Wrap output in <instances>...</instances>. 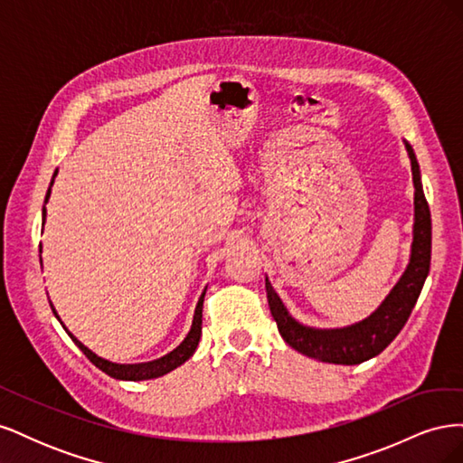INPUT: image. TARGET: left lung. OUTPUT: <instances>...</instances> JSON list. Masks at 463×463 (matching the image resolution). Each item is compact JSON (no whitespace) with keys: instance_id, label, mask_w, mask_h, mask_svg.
I'll return each instance as SVG.
<instances>
[{"instance_id":"obj_1","label":"left lung","mask_w":463,"mask_h":463,"mask_svg":"<svg viewBox=\"0 0 463 463\" xmlns=\"http://www.w3.org/2000/svg\"><path fill=\"white\" fill-rule=\"evenodd\" d=\"M405 148H408L411 160L415 185L411 257L398 284L392 288L383 305L371 317L345 328L320 330L305 326L288 313L282 299L278 298L269 278H266V296H269L270 313L282 338L296 352L311 359L335 363V365H359V363L378 355L384 347H388L408 322L430 269V210L421 187L415 152L408 143H405Z\"/></svg>"}]
</instances>
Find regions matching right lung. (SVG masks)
I'll return each instance as SVG.
<instances>
[{
    "label": "right lung",
    "instance_id": "obj_1",
    "mask_svg": "<svg viewBox=\"0 0 463 463\" xmlns=\"http://www.w3.org/2000/svg\"><path fill=\"white\" fill-rule=\"evenodd\" d=\"M55 174H58V172H55ZM55 174H53V175H55ZM52 184H53V181H52ZM52 184H50V185H52ZM50 193H52V187L48 189L46 203H48V199H50ZM44 220H46V208H44ZM40 247H42V245H40ZM40 250H42V249H40ZM40 260H42V259H40ZM204 293H206V289L203 291V296L199 298L197 309H194V317H193V326H191V330H189V334H187V338H185L184 342H181V344L174 349V352H170L167 355H164V357H160V359H156V361L137 363V365H119V363H111V361H108V359H102V357H98L96 354H92L87 345H82V344L75 338V335L67 330V326L61 322L60 315L55 313L52 301H50V307H52L53 315L58 317V320L61 322V326L65 328V332L69 334V338H71V340L79 345L80 352L85 354L102 373L109 374L111 378H118V381H148V378L162 376V374H165V373H170V371L177 369L179 365H184V363L194 354V349H197L199 340H201V332H203V301H204Z\"/></svg>",
    "mask_w": 463,
    "mask_h": 463
}]
</instances>
